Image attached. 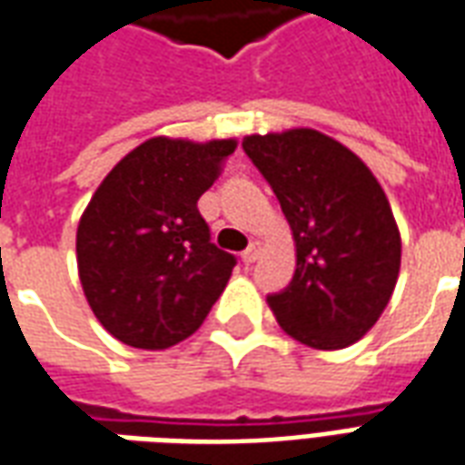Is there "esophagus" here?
I'll list each match as a JSON object with an SVG mask.
<instances>
[{"instance_id": "1", "label": "esophagus", "mask_w": 465, "mask_h": 465, "mask_svg": "<svg viewBox=\"0 0 465 465\" xmlns=\"http://www.w3.org/2000/svg\"><path fill=\"white\" fill-rule=\"evenodd\" d=\"M259 256H262V243H252V246L242 253L243 263H253Z\"/></svg>"}]
</instances>
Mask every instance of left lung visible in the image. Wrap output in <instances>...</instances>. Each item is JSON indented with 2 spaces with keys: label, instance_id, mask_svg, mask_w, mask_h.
<instances>
[{
  "label": "left lung",
  "instance_id": "1",
  "mask_svg": "<svg viewBox=\"0 0 465 465\" xmlns=\"http://www.w3.org/2000/svg\"><path fill=\"white\" fill-rule=\"evenodd\" d=\"M242 146L272 183L296 246L292 283L269 296L276 322L312 349L356 343L389 306L401 269L399 223L379 179L316 129L249 134Z\"/></svg>",
  "mask_w": 465,
  "mask_h": 465
}]
</instances>
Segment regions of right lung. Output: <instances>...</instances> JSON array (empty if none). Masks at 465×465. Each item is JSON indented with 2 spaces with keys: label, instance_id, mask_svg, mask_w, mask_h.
I'll list each match as a JSON object with an SVG mask.
<instances>
[{
  "label": "right lung",
  "instance_id": "add662e5",
  "mask_svg": "<svg viewBox=\"0 0 465 465\" xmlns=\"http://www.w3.org/2000/svg\"><path fill=\"white\" fill-rule=\"evenodd\" d=\"M236 139L153 136L124 156L76 229L79 282L116 341L159 351L189 339L212 312L236 259L216 249L196 202Z\"/></svg>",
  "mask_w": 465,
  "mask_h": 465
}]
</instances>
